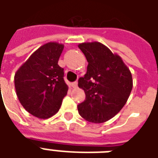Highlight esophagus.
<instances>
[{"label":"esophagus","mask_w":158,"mask_h":158,"mask_svg":"<svg viewBox=\"0 0 158 158\" xmlns=\"http://www.w3.org/2000/svg\"><path fill=\"white\" fill-rule=\"evenodd\" d=\"M72 86H73V88H74V89H76V88L78 87V82H77V81H75V82L73 83Z\"/></svg>","instance_id":"esophagus-1"}]
</instances>
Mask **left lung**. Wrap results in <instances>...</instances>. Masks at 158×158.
Segmentation results:
<instances>
[{"label":"left lung","mask_w":158,"mask_h":158,"mask_svg":"<svg viewBox=\"0 0 158 158\" xmlns=\"http://www.w3.org/2000/svg\"><path fill=\"white\" fill-rule=\"evenodd\" d=\"M79 48L88 62L87 72L78 84L85 93V102L78 106L79 113L95 123L108 121L129 98L133 87L131 73L121 57L102 43H82Z\"/></svg>","instance_id":"8db88e82"}]
</instances>
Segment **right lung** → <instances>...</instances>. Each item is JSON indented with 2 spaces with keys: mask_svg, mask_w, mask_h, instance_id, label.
Wrapping results in <instances>:
<instances>
[{
  "mask_svg": "<svg viewBox=\"0 0 158 158\" xmlns=\"http://www.w3.org/2000/svg\"><path fill=\"white\" fill-rule=\"evenodd\" d=\"M63 47L56 42L42 45L14 76L19 102L27 112L40 118L55 115L68 92L64 69L58 65Z\"/></svg>",
  "mask_w": 158,
  "mask_h": 158,
  "instance_id": "add662e5",
  "label": "right lung"
}]
</instances>
